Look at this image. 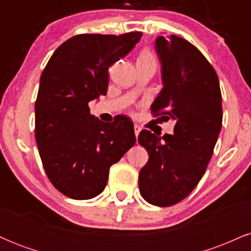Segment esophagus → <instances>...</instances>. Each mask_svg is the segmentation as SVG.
<instances>
[{
  "instance_id": "1",
  "label": "esophagus",
  "mask_w": 251,
  "mask_h": 251,
  "mask_svg": "<svg viewBox=\"0 0 251 251\" xmlns=\"http://www.w3.org/2000/svg\"><path fill=\"white\" fill-rule=\"evenodd\" d=\"M140 131H142V127H140L139 125H137V124H135V125H134V134H135V137H138V134H139Z\"/></svg>"
}]
</instances>
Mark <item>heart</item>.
<instances>
[{
	"instance_id": "b5f03b06",
	"label": "heart",
	"mask_w": 251,
	"mask_h": 251,
	"mask_svg": "<svg viewBox=\"0 0 251 251\" xmlns=\"http://www.w3.org/2000/svg\"><path fill=\"white\" fill-rule=\"evenodd\" d=\"M138 61H139V62L155 63V57H154L153 54L151 53V51L148 50H144L142 53L139 54V56H138Z\"/></svg>"
}]
</instances>
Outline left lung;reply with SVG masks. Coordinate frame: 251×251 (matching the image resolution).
Masks as SVG:
<instances>
[{
  "instance_id": "left-lung-1",
  "label": "left lung",
  "mask_w": 251,
  "mask_h": 251,
  "mask_svg": "<svg viewBox=\"0 0 251 251\" xmlns=\"http://www.w3.org/2000/svg\"><path fill=\"white\" fill-rule=\"evenodd\" d=\"M164 87L151 111L176 122L163 137L143 129L138 142L149 152L139 172L143 198L157 206L179 203L205 172L222 127V94L216 71L194 45L176 35L155 39Z\"/></svg>"
}]
</instances>
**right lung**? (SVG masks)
<instances>
[{
    "label": "right lung",
    "instance_id": "1",
    "mask_svg": "<svg viewBox=\"0 0 251 251\" xmlns=\"http://www.w3.org/2000/svg\"><path fill=\"white\" fill-rule=\"evenodd\" d=\"M80 34L57 47L43 70L35 101V139L46 174L72 200L100 195L109 168L135 143L133 123H102L88 102L107 93L108 68L142 37Z\"/></svg>",
    "mask_w": 251,
    "mask_h": 251
}]
</instances>
